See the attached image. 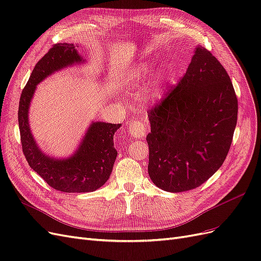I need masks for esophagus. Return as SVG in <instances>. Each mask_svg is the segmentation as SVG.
I'll return each mask as SVG.
<instances>
[{"mask_svg":"<svg viewBox=\"0 0 261 261\" xmlns=\"http://www.w3.org/2000/svg\"><path fill=\"white\" fill-rule=\"evenodd\" d=\"M146 129H147L146 125L143 121L135 120V121L130 122L129 127H128V133L130 136L135 137V138H139V137L145 135Z\"/></svg>","mask_w":261,"mask_h":261,"instance_id":"obj_1","label":"esophagus"}]
</instances>
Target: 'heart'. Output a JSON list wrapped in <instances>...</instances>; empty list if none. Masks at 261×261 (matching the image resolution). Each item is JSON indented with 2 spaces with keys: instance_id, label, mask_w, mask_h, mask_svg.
I'll use <instances>...</instances> for the list:
<instances>
[{
  "instance_id": "1",
  "label": "heart",
  "mask_w": 261,
  "mask_h": 261,
  "mask_svg": "<svg viewBox=\"0 0 261 261\" xmlns=\"http://www.w3.org/2000/svg\"><path fill=\"white\" fill-rule=\"evenodd\" d=\"M148 72V67L144 65L141 68H136L132 70L127 75V83L129 85H137L141 80L146 78V73Z\"/></svg>"
}]
</instances>
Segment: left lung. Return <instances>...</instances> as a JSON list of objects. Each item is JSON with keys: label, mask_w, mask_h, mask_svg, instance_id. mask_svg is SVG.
I'll return each mask as SVG.
<instances>
[{"label": "left lung", "mask_w": 261, "mask_h": 261, "mask_svg": "<svg viewBox=\"0 0 261 261\" xmlns=\"http://www.w3.org/2000/svg\"><path fill=\"white\" fill-rule=\"evenodd\" d=\"M238 98L225 68L196 46L184 77L148 111V173L165 192L191 191L223 164L238 122Z\"/></svg>", "instance_id": "1"}]
</instances>
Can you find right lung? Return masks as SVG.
I'll return each instance as SVG.
<instances>
[{"label":"right lung","instance_id":"right-lung-1","mask_svg":"<svg viewBox=\"0 0 261 261\" xmlns=\"http://www.w3.org/2000/svg\"><path fill=\"white\" fill-rule=\"evenodd\" d=\"M84 62L73 43L53 45L36 64L21 92L18 108L21 146L28 164L46 184L64 193L93 192L106 184L117 155L113 136L121 124L91 122L76 151L61 159L45 154L36 143L28 120L29 108L39 83L58 70Z\"/></svg>","mask_w":261,"mask_h":261}]
</instances>
